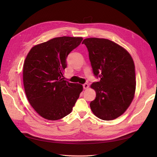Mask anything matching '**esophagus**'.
<instances>
[{"mask_svg":"<svg viewBox=\"0 0 157 157\" xmlns=\"http://www.w3.org/2000/svg\"><path fill=\"white\" fill-rule=\"evenodd\" d=\"M89 87V85L87 83H85L83 84V88L84 89H87Z\"/></svg>","mask_w":157,"mask_h":157,"instance_id":"esophagus-1","label":"esophagus"}]
</instances>
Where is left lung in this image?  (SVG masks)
Wrapping results in <instances>:
<instances>
[{
	"label": "left lung",
	"mask_w": 157,
	"mask_h": 157,
	"mask_svg": "<svg viewBox=\"0 0 157 157\" xmlns=\"http://www.w3.org/2000/svg\"><path fill=\"white\" fill-rule=\"evenodd\" d=\"M87 47L94 75L100 78L91 86L96 93L90 103L100 119L111 121L124 113L131 104L136 90L135 65L127 50L110 40L88 38Z\"/></svg>",
	"instance_id": "1"
}]
</instances>
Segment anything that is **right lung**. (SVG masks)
<instances>
[{"instance_id":"right-lung-1","label":"right lung","mask_w":157,"mask_h":157,"mask_svg":"<svg viewBox=\"0 0 157 157\" xmlns=\"http://www.w3.org/2000/svg\"><path fill=\"white\" fill-rule=\"evenodd\" d=\"M82 39L54 38L33 47L26 57L23 69L26 96L45 119L56 121L69 115L82 91V85L66 81L63 77L67 56Z\"/></svg>"}]
</instances>
